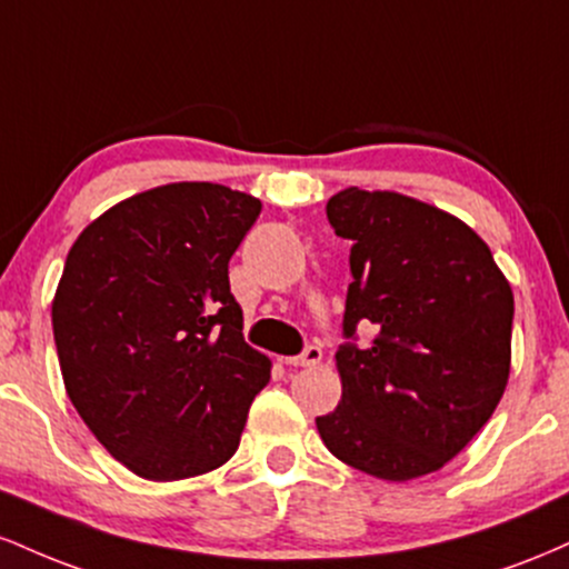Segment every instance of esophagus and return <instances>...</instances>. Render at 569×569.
<instances>
[{
	"instance_id": "34e87169",
	"label": "esophagus",
	"mask_w": 569,
	"mask_h": 569,
	"mask_svg": "<svg viewBox=\"0 0 569 569\" xmlns=\"http://www.w3.org/2000/svg\"><path fill=\"white\" fill-rule=\"evenodd\" d=\"M321 358H323V352H321V348H318V345H307V348L299 352V356H291V358H286V363H289V367H318V363H321Z\"/></svg>"
}]
</instances>
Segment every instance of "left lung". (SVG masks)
<instances>
[{
    "mask_svg": "<svg viewBox=\"0 0 569 569\" xmlns=\"http://www.w3.org/2000/svg\"><path fill=\"white\" fill-rule=\"evenodd\" d=\"M352 283L337 350L342 401L316 417L331 455L385 481L447 466L487 426L511 371L513 291L466 221L398 192L348 187L326 202Z\"/></svg>",
    "mask_w": 569,
    "mask_h": 569,
    "instance_id": "8db88e82",
    "label": "left lung"
}]
</instances>
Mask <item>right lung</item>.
<instances>
[{
  "mask_svg": "<svg viewBox=\"0 0 569 569\" xmlns=\"http://www.w3.org/2000/svg\"><path fill=\"white\" fill-rule=\"evenodd\" d=\"M259 211L238 189L179 181L117 202L71 246L53 299L63 385L141 479L224 466L270 382L227 270Z\"/></svg>",
  "mask_w": 569,
  "mask_h": 569,
  "instance_id": "add662e5",
  "label": "right lung"
}]
</instances>
